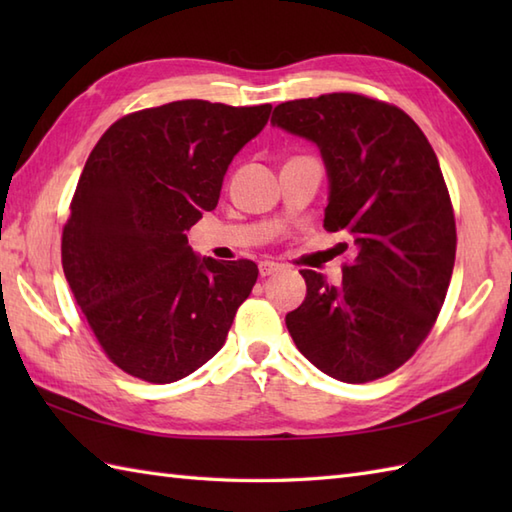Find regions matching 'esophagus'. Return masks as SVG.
Returning a JSON list of instances; mask_svg holds the SVG:
<instances>
[{
	"label": "esophagus",
	"mask_w": 512,
	"mask_h": 512,
	"mask_svg": "<svg viewBox=\"0 0 512 512\" xmlns=\"http://www.w3.org/2000/svg\"><path fill=\"white\" fill-rule=\"evenodd\" d=\"M277 270H281V264L270 262V259H266V262L259 264V275H262V277L273 275V273H277Z\"/></svg>",
	"instance_id": "34e87169"
}]
</instances>
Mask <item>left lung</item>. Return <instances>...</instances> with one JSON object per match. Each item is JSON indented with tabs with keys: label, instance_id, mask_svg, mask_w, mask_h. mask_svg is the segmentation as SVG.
<instances>
[{
	"label": "left lung",
	"instance_id": "obj_1",
	"mask_svg": "<svg viewBox=\"0 0 512 512\" xmlns=\"http://www.w3.org/2000/svg\"><path fill=\"white\" fill-rule=\"evenodd\" d=\"M273 125L317 143L330 176L323 226L354 259L286 314L299 352L343 383L396 372L427 339L455 264V215L436 151L400 107L356 92L279 103ZM347 248V242H343Z\"/></svg>",
	"mask_w": 512,
	"mask_h": 512
}]
</instances>
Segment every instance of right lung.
I'll use <instances>...</instances> for the list:
<instances>
[{"mask_svg":"<svg viewBox=\"0 0 512 512\" xmlns=\"http://www.w3.org/2000/svg\"><path fill=\"white\" fill-rule=\"evenodd\" d=\"M270 110L173 101L118 118L94 145L63 224L61 264L125 374L167 385L224 345L259 270L250 259H198L187 231L215 209L228 165Z\"/></svg>","mask_w":512,"mask_h":512,"instance_id":"right-lung-1","label":"right lung"}]
</instances>
